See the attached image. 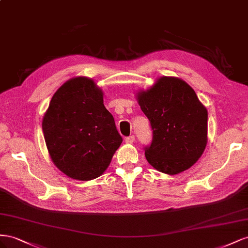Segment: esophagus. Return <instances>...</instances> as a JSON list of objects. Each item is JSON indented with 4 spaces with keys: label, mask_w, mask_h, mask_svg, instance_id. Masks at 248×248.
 I'll return each instance as SVG.
<instances>
[{
    "label": "esophagus",
    "mask_w": 248,
    "mask_h": 248,
    "mask_svg": "<svg viewBox=\"0 0 248 248\" xmlns=\"http://www.w3.org/2000/svg\"><path fill=\"white\" fill-rule=\"evenodd\" d=\"M134 141H135V136H134V135H131L129 137H125V142L126 143H133Z\"/></svg>",
    "instance_id": "esophagus-1"
}]
</instances>
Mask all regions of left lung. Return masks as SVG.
I'll use <instances>...</instances> for the list:
<instances>
[{
  "label": "left lung",
  "mask_w": 248,
  "mask_h": 248,
  "mask_svg": "<svg viewBox=\"0 0 248 248\" xmlns=\"http://www.w3.org/2000/svg\"><path fill=\"white\" fill-rule=\"evenodd\" d=\"M137 98L153 130L144 147L148 163L167 174L190 168L206 148L208 134V111L195 91L179 78L162 77Z\"/></svg>",
  "instance_id": "left-lung-1"
}]
</instances>
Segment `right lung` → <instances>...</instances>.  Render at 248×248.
Masks as SVG:
<instances>
[{"instance_id":"add662e5","label":"right lung","mask_w":248,"mask_h":248,"mask_svg":"<svg viewBox=\"0 0 248 248\" xmlns=\"http://www.w3.org/2000/svg\"><path fill=\"white\" fill-rule=\"evenodd\" d=\"M49 155L69 178L93 180L103 174L123 142L103 93L88 78L67 81L53 95L42 120Z\"/></svg>"}]
</instances>
